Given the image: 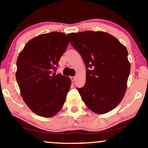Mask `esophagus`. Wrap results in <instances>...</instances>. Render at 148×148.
<instances>
[{
    "label": "esophagus",
    "mask_w": 148,
    "mask_h": 148,
    "mask_svg": "<svg viewBox=\"0 0 148 148\" xmlns=\"http://www.w3.org/2000/svg\"><path fill=\"white\" fill-rule=\"evenodd\" d=\"M75 79H76L75 76H70V79L72 81H74V80H75Z\"/></svg>",
    "instance_id": "1"
}]
</instances>
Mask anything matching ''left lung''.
<instances>
[{
    "instance_id": "8db88e82",
    "label": "left lung",
    "mask_w": 148,
    "mask_h": 148,
    "mask_svg": "<svg viewBox=\"0 0 148 148\" xmlns=\"http://www.w3.org/2000/svg\"><path fill=\"white\" fill-rule=\"evenodd\" d=\"M71 45L86 66V84L77 88L86 106L97 114L115 108L125 94L130 73L126 47L102 31L72 33Z\"/></svg>"
}]
</instances>
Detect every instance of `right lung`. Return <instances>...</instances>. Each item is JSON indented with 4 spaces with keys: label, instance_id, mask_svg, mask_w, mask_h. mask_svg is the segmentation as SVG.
Here are the masks:
<instances>
[{
    "label": "right lung",
    "instance_id": "right-lung-1",
    "mask_svg": "<svg viewBox=\"0 0 148 148\" xmlns=\"http://www.w3.org/2000/svg\"><path fill=\"white\" fill-rule=\"evenodd\" d=\"M69 40L60 32L30 40L16 60V79L21 95L33 113L51 118L62 109L71 86L69 78L53 73Z\"/></svg>",
    "mask_w": 148,
    "mask_h": 148
}]
</instances>
